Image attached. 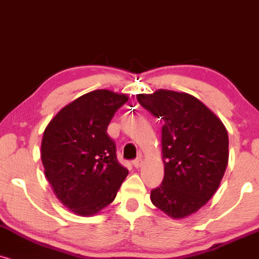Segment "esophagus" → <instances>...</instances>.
Segmentation results:
<instances>
[{
    "mask_svg": "<svg viewBox=\"0 0 259 259\" xmlns=\"http://www.w3.org/2000/svg\"><path fill=\"white\" fill-rule=\"evenodd\" d=\"M132 163H133V165H135L136 168H139L140 165H142V163H143V159H142V157H137L136 159H133Z\"/></svg>",
    "mask_w": 259,
    "mask_h": 259,
    "instance_id": "obj_1",
    "label": "esophagus"
}]
</instances>
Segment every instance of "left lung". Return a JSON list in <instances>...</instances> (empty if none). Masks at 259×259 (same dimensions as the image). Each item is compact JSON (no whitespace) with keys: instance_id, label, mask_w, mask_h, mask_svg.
<instances>
[{"instance_id":"left-lung-1","label":"left lung","mask_w":259,"mask_h":259,"mask_svg":"<svg viewBox=\"0 0 259 259\" xmlns=\"http://www.w3.org/2000/svg\"><path fill=\"white\" fill-rule=\"evenodd\" d=\"M161 119L164 177L151 202L173 219L196 212L213 196L228 163V133L193 96L169 90L137 96Z\"/></svg>"}]
</instances>
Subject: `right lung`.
<instances>
[{
  "mask_svg": "<svg viewBox=\"0 0 259 259\" xmlns=\"http://www.w3.org/2000/svg\"><path fill=\"white\" fill-rule=\"evenodd\" d=\"M126 95L96 90L76 98L50 121L41 139L46 177L61 202L90 216L113 202L128 174L117 161L108 124Z\"/></svg>",
  "mask_w": 259,
  "mask_h": 259,
  "instance_id": "1",
  "label": "right lung"
}]
</instances>
